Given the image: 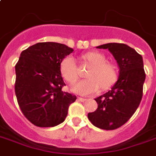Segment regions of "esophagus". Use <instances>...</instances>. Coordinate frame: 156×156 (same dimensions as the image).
<instances>
[{"instance_id": "esophagus-1", "label": "esophagus", "mask_w": 156, "mask_h": 156, "mask_svg": "<svg viewBox=\"0 0 156 156\" xmlns=\"http://www.w3.org/2000/svg\"><path fill=\"white\" fill-rule=\"evenodd\" d=\"M77 100H78V101H80V102H84V101H86V100H87V99L78 97V98H77Z\"/></svg>"}]
</instances>
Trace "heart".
Here are the masks:
<instances>
[{"label": "heart", "mask_w": 156, "mask_h": 156, "mask_svg": "<svg viewBox=\"0 0 156 156\" xmlns=\"http://www.w3.org/2000/svg\"><path fill=\"white\" fill-rule=\"evenodd\" d=\"M84 62L91 65L86 73L87 79L79 81L72 90L82 96H88L100 90L106 89L115 83L117 79V69L114 64L107 62L104 54L89 52L81 56ZM61 76L69 83L73 84L78 78V69L73 56L64 57L60 64Z\"/></svg>", "instance_id": "heart-1"}]
</instances>
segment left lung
<instances>
[{"label":"left lung","mask_w":156,"mask_h":156,"mask_svg":"<svg viewBox=\"0 0 156 156\" xmlns=\"http://www.w3.org/2000/svg\"><path fill=\"white\" fill-rule=\"evenodd\" d=\"M96 48L108 49L112 54L119 65V76L110 91L95 99L98 108L87 117L99 128L114 130L132 116L142 100L146 77L143 57L125 44L108 43Z\"/></svg>","instance_id":"8db88e82"}]
</instances>
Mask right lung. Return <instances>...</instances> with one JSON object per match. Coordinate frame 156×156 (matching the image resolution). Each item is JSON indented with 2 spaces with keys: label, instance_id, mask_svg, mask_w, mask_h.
<instances>
[{
  "label": "right lung",
  "instance_id": "right-lung-1",
  "mask_svg": "<svg viewBox=\"0 0 156 156\" xmlns=\"http://www.w3.org/2000/svg\"><path fill=\"white\" fill-rule=\"evenodd\" d=\"M73 52L56 42H41L22 51L16 63L15 93L20 110L35 126L49 127L63 123L76 96L63 92L61 60Z\"/></svg>",
  "mask_w": 156,
  "mask_h": 156
}]
</instances>
